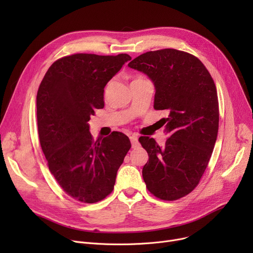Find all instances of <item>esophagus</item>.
Segmentation results:
<instances>
[{
    "label": "esophagus",
    "mask_w": 253,
    "mask_h": 253,
    "mask_svg": "<svg viewBox=\"0 0 253 253\" xmlns=\"http://www.w3.org/2000/svg\"><path fill=\"white\" fill-rule=\"evenodd\" d=\"M129 138H130V141H131V144H132V148L134 149V148L138 147V138L135 135H132Z\"/></svg>",
    "instance_id": "esophagus-1"
}]
</instances>
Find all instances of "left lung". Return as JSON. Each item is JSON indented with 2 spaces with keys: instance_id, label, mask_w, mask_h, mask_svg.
Returning a JSON list of instances; mask_svg holds the SVG:
<instances>
[{
  "instance_id": "8db88e82",
  "label": "left lung",
  "mask_w": 253,
  "mask_h": 253,
  "mask_svg": "<svg viewBox=\"0 0 253 253\" xmlns=\"http://www.w3.org/2000/svg\"><path fill=\"white\" fill-rule=\"evenodd\" d=\"M128 66L152 80L154 109L169 113L161 120L169 134L163 147L139 137L149 154L143 180L157 198L177 200L197 187L214 149L219 111L213 79L196 56L175 49L143 53Z\"/></svg>"
}]
</instances>
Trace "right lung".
<instances>
[{
    "mask_svg": "<svg viewBox=\"0 0 253 253\" xmlns=\"http://www.w3.org/2000/svg\"><path fill=\"white\" fill-rule=\"evenodd\" d=\"M128 54H78L53 63L40 84L37 120L40 143L61 189L84 203L112 193L117 172L131 148L122 132L93 139L89 120L104 106V87L130 60Z\"/></svg>",
    "mask_w": 253,
    "mask_h": 253,
    "instance_id": "add662e5",
    "label": "right lung"
}]
</instances>
